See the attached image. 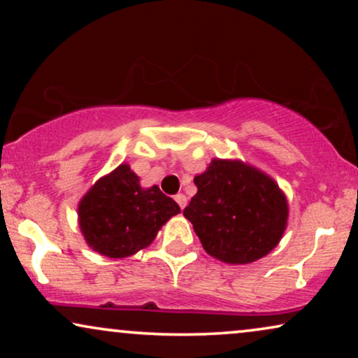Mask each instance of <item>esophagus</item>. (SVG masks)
Listing matches in <instances>:
<instances>
[{
	"instance_id": "34e87169",
	"label": "esophagus",
	"mask_w": 358,
	"mask_h": 358,
	"mask_svg": "<svg viewBox=\"0 0 358 358\" xmlns=\"http://www.w3.org/2000/svg\"><path fill=\"white\" fill-rule=\"evenodd\" d=\"M174 200H176V202H178V205H179V207L180 208H185V205H187V197H185V195L184 194H178V195H176V197H174Z\"/></svg>"
}]
</instances>
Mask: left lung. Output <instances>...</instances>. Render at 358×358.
I'll return each instance as SVG.
<instances>
[{"mask_svg": "<svg viewBox=\"0 0 358 358\" xmlns=\"http://www.w3.org/2000/svg\"><path fill=\"white\" fill-rule=\"evenodd\" d=\"M194 195L184 217L210 256L228 264H249L272 251L287 227V199L261 171L241 161L213 159L195 176Z\"/></svg>", "mask_w": 358, "mask_h": 358, "instance_id": "8db88e82", "label": "left lung"}]
</instances>
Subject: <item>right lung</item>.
Returning <instances> with one entry per match:
<instances>
[{
    "label": "right lung",
    "mask_w": 358,
    "mask_h": 358,
    "mask_svg": "<svg viewBox=\"0 0 358 358\" xmlns=\"http://www.w3.org/2000/svg\"><path fill=\"white\" fill-rule=\"evenodd\" d=\"M179 212V205L158 185L141 187L129 164L97 180L78 208L86 243L112 259L129 257L150 246L158 229Z\"/></svg>",
    "instance_id": "1"
}]
</instances>
